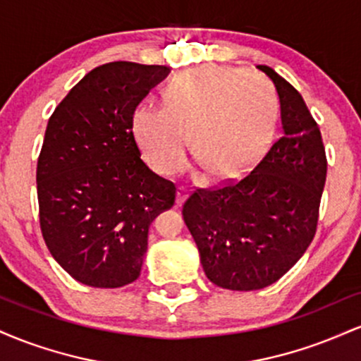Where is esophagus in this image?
Returning <instances> with one entry per match:
<instances>
[{"mask_svg":"<svg viewBox=\"0 0 361 361\" xmlns=\"http://www.w3.org/2000/svg\"><path fill=\"white\" fill-rule=\"evenodd\" d=\"M186 197H188V188H186V186H180V188H178V193H176V204L178 205L183 204Z\"/></svg>","mask_w":361,"mask_h":361,"instance_id":"obj_1","label":"esophagus"}]
</instances>
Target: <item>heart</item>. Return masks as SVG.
I'll return each mask as SVG.
<instances>
[{"mask_svg": "<svg viewBox=\"0 0 361 361\" xmlns=\"http://www.w3.org/2000/svg\"><path fill=\"white\" fill-rule=\"evenodd\" d=\"M279 103L270 82L231 68H195L176 74L164 91L163 106L140 103L130 128L147 163L169 176L192 154L210 180L241 175L270 146Z\"/></svg>", "mask_w": 361, "mask_h": 361, "instance_id": "1", "label": "heart"}]
</instances>
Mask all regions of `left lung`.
<instances>
[{
	"label": "left lung",
	"instance_id": "8db88e82",
	"mask_svg": "<svg viewBox=\"0 0 361 361\" xmlns=\"http://www.w3.org/2000/svg\"><path fill=\"white\" fill-rule=\"evenodd\" d=\"M281 137L251 173L221 188H197L183 205L204 271L212 283L250 292L275 283L316 234L327 161L321 130L304 98L268 66Z\"/></svg>",
	"mask_w": 361,
	"mask_h": 361
}]
</instances>
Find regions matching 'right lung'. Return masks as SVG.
<instances>
[{"label": "right lung", "mask_w": 361, "mask_h": 361, "mask_svg": "<svg viewBox=\"0 0 361 361\" xmlns=\"http://www.w3.org/2000/svg\"><path fill=\"white\" fill-rule=\"evenodd\" d=\"M166 66L117 61L86 74L49 118L37 163L44 241L74 280L118 288L139 279L149 226L176 186L140 159L132 111Z\"/></svg>", "instance_id": "right-lung-1"}]
</instances>
